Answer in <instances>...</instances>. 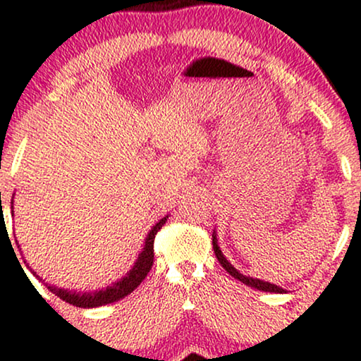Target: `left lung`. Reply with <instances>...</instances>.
Listing matches in <instances>:
<instances>
[{
  "instance_id": "left-lung-1",
  "label": "left lung",
  "mask_w": 361,
  "mask_h": 361,
  "mask_svg": "<svg viewBox=\"0 0 361 361\" xmlns=\"http://www.w3.org/2000/svg\"><path fill=\"white\" fill-rule=\"evenodd\" d=\"M212 244H214V252H215V256H217L219 263H221L224 270L229 273L231 276H234L235 280L243 281V283L247 285V287L263 290V292H275V293H283V292H285L283 288L276 287L275 283H270V281H263V280H258V279H251V276H246V275H243V273H239V271L235 270V268L233 267V264L229 263V261L224 258L221 247L217 246V238H215V235H212Z\"/></svg>"
}]
</instances>
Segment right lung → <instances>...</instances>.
<instances>
[{"instance_id": "obj_1", "label": "right lung", "mask_w": 361, "mask_h": 361, "mask_svg": "<svg viewBox=\"0 0 361 361\" xmlns=\"http://www.w3.org/2000/svg\"><path fill=\"white\" fill-rule=\"evenodd\" d=\"M166 224V217L161 219L159 222L149 231L147 238H146V244H144V250L139 255L137 261L132 267V270L127 273L123 279H120L118 281H115L114 285L110 287L102 288V290H94V292H73V290H64V288H57L54 285L45 283V287L51 290L52 293H56L59 299H62L68 304L76 305V307H82V309H91V307H100V305H106L111 304V302H117L123 297H127L128 293L134 292L135 288L139 287L140 281L147 276L149 270L152 267V261H154V238L157 234V231ZM34 276L39 279L35 271ZM42 280V279H39Z\"/></svg>"}]
</instances>
